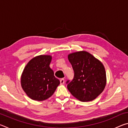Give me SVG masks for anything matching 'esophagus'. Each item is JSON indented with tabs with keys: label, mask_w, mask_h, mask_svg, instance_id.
Listing matches in <instances>:
<instances>
[{
	"label": "esophagus",
	"mask_w": 128,
	"mask_h": 128,
	"mask_svg": "<svg viewBox=\"0 0 128 128\" xmlns=\"http://www.w3.org/2000/svg\"><path fill=\"white\" fill-rule=\"evenodd\" d=\"M60 85H63L64 84V78L60 79Z\"/></svg>",
	"instance_id": "1"
}]
</instances>
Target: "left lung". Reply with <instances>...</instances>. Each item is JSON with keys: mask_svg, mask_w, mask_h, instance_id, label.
Here are the masks:
<instances>
[{"mask_svg": "<svg viewBox=\"0 0 128 128\" xmlns=\"http://www.w3.org/2000/svg\"><path fill=\"white\" fill-rule=\"evenodd\" d=\"M68 58L74 73L72 81L66 82L68 90L81 102L94 100L105 88L104 66L101 62L85 51L69 54Z\"/></svg>", "mask_w": 128, "mask_h": 128, "instance_id": "obj_1", "label": "left lung"}]
</instances>
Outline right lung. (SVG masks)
Wrapping results in <instances>:
<instances>
[{
	"mask_svg": "<svg viewBox=\"0 0 128 128\" xmlns=\"http://www.w3.org/2000/svg\"><path fill=\"white\" fill-rule=\"evenodd\" d=\"M52 56L40 55L28 62L21 77V85L33 100L42 101L49 98L60 84L50 67Z\"/></svg>",
	"mask_w": 128,
	"mask_h": 128,
	"instance_id": "right-lung-1",
	"label": "right lung"
}]
</instances>
